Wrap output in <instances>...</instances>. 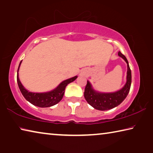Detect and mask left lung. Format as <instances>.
Listing matches in <instances>:
<instances>
[{
  "mask_svg": "<svg viewBox=\"0 0 153 153\" xmlns=\"http://www.w3.org/2000/svg\"><path fill=\"white\" fill-rule=\"evenodd\" d=\"M118 55L126 62L127 71L126 82L123 88L113 92H100L95 90L88 80L84 90L85 99L90 105L97 110L107 111L117 107L128 96L131 83V73L128 61L125 56L120 51Z\"/></svg>",
  "mask_w": 153,
  "mask_h": 153,
  "instance_id": "1",
  "label": "left lung"
}]
</instances>
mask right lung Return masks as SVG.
I'll use <instances>...</instances> for the list:
<instances>
[{
  "label": "right lung",
  "instance_id": "obj_1",
  "mask_svg": "<svg viewBox=\"0 0 153 153\" xmlns=\"http://www.w3.org/2000/svg\"><path fill=\"white\" fill-rule=\"evenodd\" d=\"M22 61H21L19 65V67L17 69V81L18 84V86L22 92V95L26 99L28 102H30L31 104L39 107H50L52 106L55 105L58 102L61 101V100L63 98L65 92V89L66 86L69 83L74 82L75 79H76L77 76H74L71 78L64 80L61 83L59 84V86L55 88L53 90H51L49 92H30L29 90L25 89L24 86H23L21 83L19 78V67L22 63Z\"/></svg>",
  "mask_w": 153,
  "mask_h": 153
}]
</instances>
